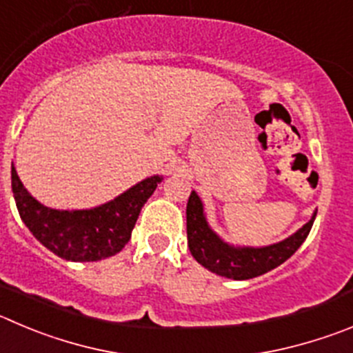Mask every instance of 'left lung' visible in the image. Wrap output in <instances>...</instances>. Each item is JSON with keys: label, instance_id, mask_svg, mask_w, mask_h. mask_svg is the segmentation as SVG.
Masks as SVG:
<instances>
[{"label": "left lung", "instance_id": "obj_1", "mask_svg": "<svg viewBox=\"0 0 353 353\" xmlns=\"http://www.w3.org/2000/svg\"><path fill=\"white\" fill-rule=\"evenodd\" d=\"M315 216L317 212L294 235L279 243H273V245L259 247V249L232 247L223 242L209 228L205 216H203L202 202H200L199 195L192 192L186 207L188 247H190L193 258L212 273L233 279V281H247V279H254V276L276 268L285 259L291 258L310 233Z\"/></svg>", "mask_w": 353, "mask_h": 353}]
</instances>
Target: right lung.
Returning a JSON list of instances; mask_svg holds the SVG:
<instances>
[{
  "label": "right lung",
  "mask_w": 353,
  "mask_h": 353,
  "mask_svg": "<svg viewBox=\"0 0 353 353\" xmlns=\"http://www.w3.org/2000/svg\"><path fill=\"white\" fill-rule=\"evenodd\" d=\"M160 181L158 176L148 177L104 205L69 212L32 199L12 167V190L21 219L48 251L68 261H99L120 252Z\"/></svg>",
  "instance_id": "right-lung-1"
}]
</instances>
